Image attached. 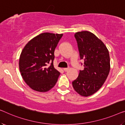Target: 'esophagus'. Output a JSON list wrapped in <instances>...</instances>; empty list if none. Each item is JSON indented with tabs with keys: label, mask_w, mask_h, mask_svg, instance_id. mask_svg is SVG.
<instances>
[{
	"label": "esophagus",
	"mask_w": 125,
	"mask_h": 125,
	"mask_svg": "<svg viewBox=\"0 0 125 125\" xmlns=\"http://www.w3.org/2000/svg\"><path fill=\"white\" fill-rule=\"evenodd\" d=\"M63 71H64L67 72L69 70V68H64L63 69Z\"/></svg>",
	"instance_id": "esophagus-1"
}]
</instances>
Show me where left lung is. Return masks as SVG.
I'll list each match as a JSON object with an SVG mask.
<instances>
[{
  "instance_id": "left-lung-1",
  "label": "left lung",
  "mask_w": 125,
  "mask_h": 125,
  "mask_svg": "<svg viewBox=\"0 0 125 125\" xmlns=\"http://www.w3.org/2000/svg\"><path fill=\"white\" fill-rule=\"evenodd\" d=\"M81 59L84 60V69L72 82L74 90L83 96H89L99 90L110 71L109 51L94 33L87 31L76 32Z\"/></svg>"
}]
</instances>
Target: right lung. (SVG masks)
<instances>
[{"label": "right lung", "mask_w": 125, "mask_h": 125, "mask_svg": "<svg viewBox=\"0 0 125 125\" xmlns=\"http://www.w3.org/2000/svg\"><path fill=\"white\" fill-rule=\"evenodd\" d=\"M63 34L44 32L23 48L19 68L23 80L33 90L46 92L55 86L60 72L54 67V50Z\"/></svg>", "instance_id": "right-lung-1"}]
</instances>
